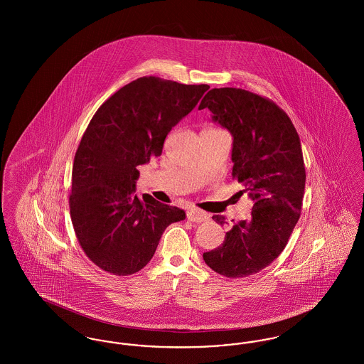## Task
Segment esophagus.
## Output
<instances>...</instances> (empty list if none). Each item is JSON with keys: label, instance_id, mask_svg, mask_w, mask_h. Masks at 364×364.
<instances>
[{"label": "esophagus", "instance_id": "1", "mask_svg": "<svg viewBox=\"0 0 364 364\" xmlns=\"http://www.w3.org/2000/svg\"><path fill=\"white\" fill-rule=\"evenodd\" d=\"M187 218L192 223H203V221H208V215L205 211H200L198 208H188Z\"/></svg>", "mask_w": 364, "mask_h": 364}]
</instances>
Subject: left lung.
Segmentation results:
<instances>
[{
    "label": "left lung",
    "mask_w": 364,
    "mask_h": 364,
    "mask_svg": "<svg viewBox=\"0 0 364 364\" xmlns=\"http://www.w3.org/2000/svg\"><path fill=\"white\" fill-rule=\"evenodd\" d=\"M205 107L233 138L232 176L254 206L251 218L232 226L203 259L221 276L248 277L277 258L300 218L306 187L300 139L282 109L247 90L213 88L199 110ZM213 220L225 224L223 215Z\"/></svg>",
    "instance_id": "8db88e82"
}]
</instances>
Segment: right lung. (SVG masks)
<instances>
[{"label":"right lung","mask_w":364,"mask_h":364,"mask_svg":"<svg viewBox=\"0 0 364 364\" xmlns=\"http://www.w3.org/2000/svg\"><path fill=\"white\" fill-rule=\"evenodd\" d=\"M144 76L122 87L100 106L75 154L70 218L87 257L116 276L141 270L164 230L183 221L181 208L149 193H135L138 166L162 153L171 129L208 91Z\"/></svg>","instance_id":"add662e5"}]
</instances>
